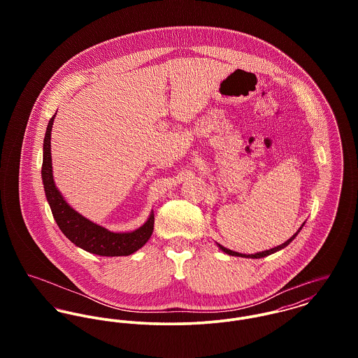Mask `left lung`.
Returning <instances> with one entry per match:
<instances>
[{"mask_svg":"<svg viewBox=\"0 0 358 358\" xmlns=\"http://www.w3.org/2000/svg\"><path fill=\"white\" fill-rule=\"evenodd\" d=\"M305 226V223L299 227V230L291 237V238H288L284 244H281V245H277V247H274V248H271V250H266V251H262V252H256V254H251V255H245V254H240V252H236V251H231V250H229V248H226V247H223V245H220V244H217L216 243V245H217V248L222 251V252H224V254H227V255L230 256H241V257H251V259H260V257H264V256L271 255V254H274V252H278V251H281V250H284L285 247H288L294 240H295V237L299 234V231L302 230V227Z\"/></svg>","mask_w":358,"mask_h":358,"instance_id":"obj_1","label":"left lung"}]
</instances>
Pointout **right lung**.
I'll use <instances>...</instances> for the list:
<instances>
[{
    "label": "right lung",
    "instance_id": "1",
    "mask_svg": "<svg viewBox=\"0 0 358 358\" xmlns=\"http://www.w3.org/2000/svg\"><path fill=\"white\" fill-rule=\"evenodd\" d=\"M56 113L48 122L44 138L41 178L47 201L51 206L52 215L59 229L74 245L90 254L99 256H128L135 254L150 240L153 234V209L148 220L136 230L117 233L94 223L69 205L56 187L52 172L51 132Z\"/></svg>",
    "mask_w": 358,
    "mask_h": 358
}]
</instances>
